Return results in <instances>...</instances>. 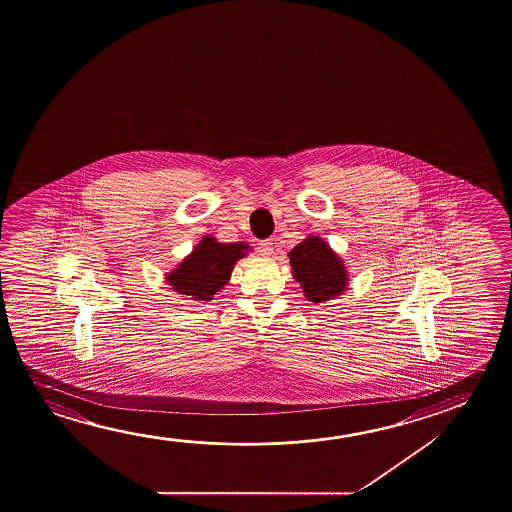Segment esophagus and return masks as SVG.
Segmentation results:
<instances>
[{"label": "esophagus", "mask_w": 512, "mask_h": 512, "mask_svg": "<svg viewBox=\"0 0 512 512\" xmlns=\"http://www.w3.org/2000/svg\"><path fill=\"white\" fill-rule=\"evenodd\" d=\"M259 250L260 255H266V257H269L271 253H273V243L269 241V239H266V241H260L259 243Z\"/></svg>", "instance_id": "obj_1"}]
</instances>
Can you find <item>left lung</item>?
Wrapping results in <instances>:
<instances>
[{"mask_svg": "<svg viewBox=\"0 0 512 512\" xmlns=\"http://www.w3.org/2000/svg\"><path fill=\"white\" fill-rule=\"evenodd\" d=\"M293 275L302 284L307 300L327 302L346 289V268L343 260L319 237H309L289 252Z\"/></svg>", "mask_w": 512, "mask_h": 512, "instance_id": "obj_1", "label": "left lung"}]
</instances>
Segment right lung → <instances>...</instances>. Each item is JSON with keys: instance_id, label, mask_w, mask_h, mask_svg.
I'll use <instances>...</instances> for the list:
<instances>
[{"instance_id": "add662e5", "label": "right lung", "mask_w": 512, "mask_h": 512, "mask_svg": "<svg viewBox=\"0 0 512 512\" xmlns=\"http://www.w3.org/2000/svg\"><path fill=\"white\" fill-rule=\"evenodd\" d=\"M244 250H248L244 243L223 244L212 237H203L193 253L169 273V285L191 300L209 302L227 285L235 262L246 255Z\"/></svg>"}]
</instances>
